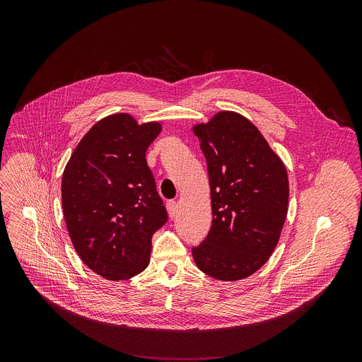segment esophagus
<instances>
[{"label":"esophagus","instance_id":"1","mask_svg":"<svg viewBox=\"0 0 362 362\" xmlns=\"http://www.w3.org/2000/svg\"><path fill=\"white\" fill-rule=\"evenodd\" d=\"M168 211H169V215L172 218L176 216V214H177V203H176V200H169L168 202Z\"/></svg>","mask_w":362,"mask_h":362}]
</instances>
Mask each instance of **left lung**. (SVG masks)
Listing matches in <instances>:
<instances>
[{
    "label": "left lung",
    "instance_id": "obj_1",
    "mask_svg": "<svg viewBox=\"0 0 362 362\" xmlns=\"http://www.w3.org/2000/svg\"><path fill=\"white\" fill-rule=\"evenodd\" d=\"M193 133L208 163L212 226L192 247L197 268L221 281L243 279L267 264L288 214L285 165L246 117L219 112Z\"/></svg>",
    "mask_w": 362,
    "mask_h": 362
}]
</instances>
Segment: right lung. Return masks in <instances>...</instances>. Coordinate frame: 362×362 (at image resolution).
<instances>
[{
    "label": "right lung",
    "instance_id": "obj_1",
    "mask_svg": "<svg viewBox=\"0 0 362 362\" xmlns=\"http://www.w3.org/2000/svg\"><path fill=\"white\" fill-rule=\"evenodd\" d=\"M156 122L137 124L126 113L97 122L74 148L62 180L63 212L81 261L109 281L143 272L151 236L168 211L146 162L159 136Z\"/></svg>",
    "mask_w": 362,
    "mask_h": 362
}]
</instances>
